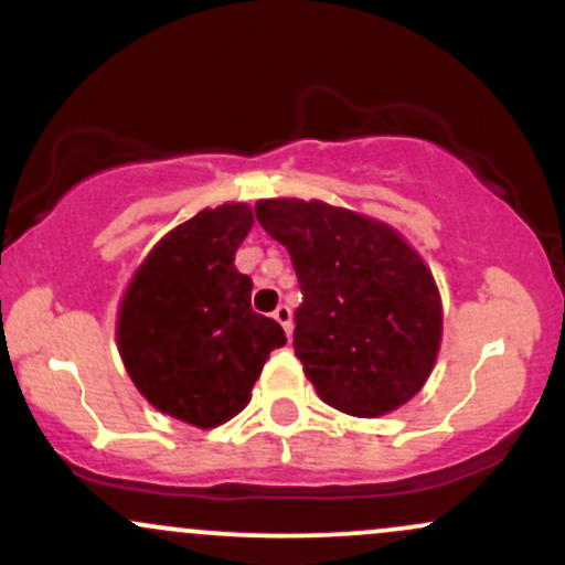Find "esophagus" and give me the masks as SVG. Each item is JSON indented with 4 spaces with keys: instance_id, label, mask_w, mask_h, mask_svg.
Here are the masks:
<instances>
[{
    "instance_id": "esophagus-1",
    "label": "esophagus",
    "mask_w": 565,
    "mask_h": 565,
    "mask_svg": "<svg viewBox=\"0 0 565 565\" xmlns=\"http://www.w3.org/2000/svg\"><path fill=\"white\" fill-rule=\"evenodd\" d=\"M274 319L281 323L284 332H287V337L291 340V308L289 305H278V308L274 310Z\"/></svg>"
}]
</instances>
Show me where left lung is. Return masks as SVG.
I'll list each match as a JSON object with an SVG mask.
<instances>
[{
	"label": "left lung",
	"mask_w": 565,
	"mask_h": 565,
	"mask_svg": "<svg viewBox=\"0 0 565 565\" xmlns=\"http://www.w3.org/2000/svg\"><path fill=\"white\" fill-rule=\"evenodd\" d=\"M255 215L295 265V353L323 404L372 419L412 401L444 329L436 278L414 246L387 223L319 199H263Z\"/></svg>",
	"instance_id": "left-lung-1"
}]
</instances>
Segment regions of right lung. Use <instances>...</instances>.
I'll return each mask as SVG.
<instances>
[{
	"label": "right lung",
	"mask_w": 565,
	"mask_h": 565,
	"mask_svg": "<svg viewBox=\"0 0 565 565\" xmlns=\"http://www.w3.org/2000/svg\"><path fill=\"white\" fill-rule=\"evenodd\" d=\"M252 223L242 201L201 210L148 252L119 305L116 345L135 387L201 430L236 417L270 350L287 345L252 310V278L233 265Z\"/></svg>",
	"instance_id": "right-lung-1"
}]
</instances>
